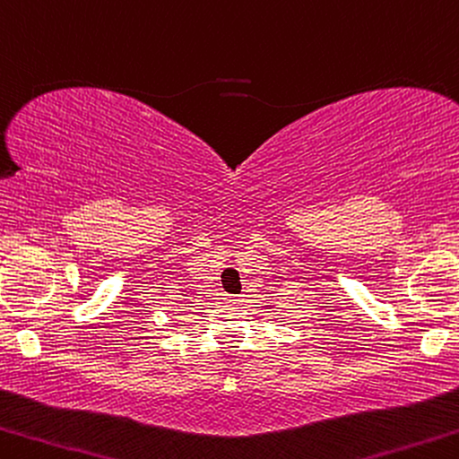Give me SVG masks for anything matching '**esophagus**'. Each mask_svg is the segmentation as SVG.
Here are the masks:
<instances>
[{
    "mask_svg": "<svg viewBox=\"0 0 459 459\" xmlns=\"http://www.w3.org/2000/svg\"><path fill=\"white\" fill-rule=\"evenodd\" d=\"M223 299L228 303H242V295H225Z\"/></svg>",
    "mask_w": 459,
    "mask_h": 459,
    "instance_id": "34e87169",
    "label": "esophagus"
}]
</instances>
